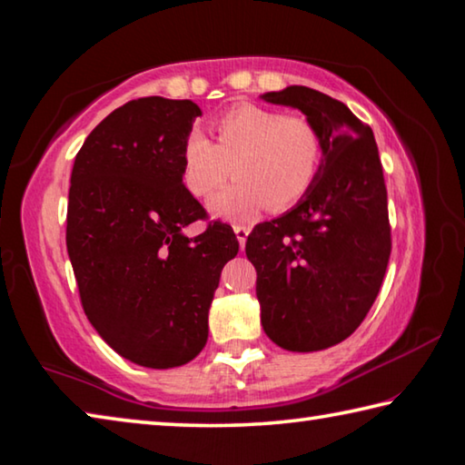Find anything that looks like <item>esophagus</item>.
Here are the masks:
<instances>
[{
    "instance_id": "34e87169",
    "label": "esophagus",
    "mask_w": 465,
    "mask_h": 465,
    "mask_svg": "<svg viewBox=\"0 0 465 465\" xmlns=\"http://www.w3.org/2000/svg\"><path fill=\"white\" fill-rule=\"evenodd\" d=\"M232 231H234V234H237L239 245H241V247H245V242H247V237H249L251 228H249V226H242V224H234V226H232Z\"/></svg>"
}]
</instances>
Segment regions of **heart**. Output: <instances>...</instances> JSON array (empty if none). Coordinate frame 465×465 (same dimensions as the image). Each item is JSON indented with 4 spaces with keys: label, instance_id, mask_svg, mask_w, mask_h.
I'll list each match as a JSON object with an SVG mask.
<instances>
[{
    "label": "heart",
    "instance_id": "1",
    "mask_svg": "<svg viewBox=\"0 0 465 465\" xmlns=\"http://www.w3.org/2000/svg\"><path fill=\"white\" fill-rule=\"evenodd\" d=\"M216 143L192 129L181 150V179L195 197L214 195L234 171L237 181L210 202L216 216L247 220L270 205L288 210L319 174L322 138L302 115H282L260 104H237L212 124Z\"/></svg>",
    "mask_w": 465,
    "mask_h": 465
}]
</instances>
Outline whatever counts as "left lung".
<instances>
[{
    "label": "left lung",
    "mask_w": 465,
    "mask_h": 465,
    "mask_svg": "<svg viewBox=\"0 0 465 465\" xmlns=\"http://www.w3.org/2000/svg\"><path fill=\"white\" fill-rule=\"evenodd\" d=\"M263 98L302 111L322 138L313 187L284 216L257 224L245 245L263 331L280 348L313 352L346 340L383 284L391 253L383 166L372 129L344 103L307 86Z\"/></svg>",
    "instance_id": "obj_1"
}]
</instances>
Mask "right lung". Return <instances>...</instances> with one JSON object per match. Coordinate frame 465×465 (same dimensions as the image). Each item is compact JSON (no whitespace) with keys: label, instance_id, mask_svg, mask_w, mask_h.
<instances>
[{"label":"right lung","instance_id":"1","mask_svg":"<svg viewBox=\"0 0 465 465\" xmlns=\"http://www.w3.org/2000/svg\"><path fill=\"white\" fill-rule=\"evenodd\" d=\"M200 106L146 96L119 106L75 154L67 253L82 309L106 344L148 369L193 361L208 341V311L232 228L210 223L181 179V150Z\"/></svg>","mask_w":465,"mask_h":465}]
</instances>
